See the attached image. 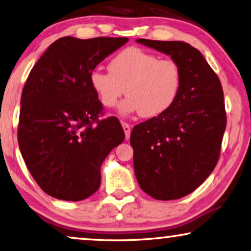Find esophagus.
<instances>
[{"label": "esophagus", "mask_w": 251, "mask_h": 251, "mask_svg": "<svg viewBox=\"0 0 251 251\" xmlns=\"http://www.w3.org/2000/svg\"><path fill=\"white\" fill-rule=\"evenodd\" d=\"M121 125H122L123 130H125L126 138V139H129V138H130V132H131V128H130V125H128V123H126V122H122Z\"/></svg>", "instance_id": "1"}]
</instances>
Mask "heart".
Returning a JSON list of instances; mask_svg holds the SVG:
<instances>
[{"instance_id":"b5f03b06","label":"heart","mask_w":251,"mask_h":251,"mask_svg":"<svg viewBox=\"0 0 251 251\" xmlns=\"http://www.w3.org/2000/svg\"><path fill=\"white\" fill-rule=\"evenodd\" d=\"M110 72L95 70L90 85L105 107H114L125 94L120 114L154 118L169 110L179 96L182 72L176 61L161 60L139 47H128L108 64Z\"/></svg>"}]
</instances>
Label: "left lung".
<instances>
[{
    "instance_id": "1",
    "label": "left lung",
    "mask_w": 251,
    "mask_h": 251,
    "mask_svg": "<svg viewBox=\"0 0 251 251\" xmlns=\"http://www.w3.org/2000/svg\"><path fill=\"white\" fill-rule=\"evenodd\" d=\"M136 42L176 61L182 85L168 111L133 128L134 174L152 198H182L204 182L219 161L226 126L222 85L202 54L188 43Z\"/></svg>"
}]
</instances>
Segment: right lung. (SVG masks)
<instances>
[{
	"instance_id": "add662e5",
	"label": "right lung",
	"mask_w": 251,
	"mask_h": 251,
	"mask_svg": "<svg viewBox=\"0 0 251 251\" xmlns=\"http://www.w3.org/2000/svg\"><path fill=\"white\" fill-rule=\"evenodd\" d=\"M126 37L59 38L31 69L23 89L18 143L29 172L47 195L78 201L100 186V166L125 140L119 120H99L90 75Z\"/></svg>"
}]
</instances>
